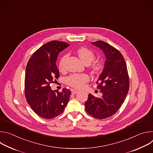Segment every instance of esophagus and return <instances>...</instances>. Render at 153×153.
Returning <instances> with one entry per match:
<instances>
[{
	"label": "esophagus",
	"instance_id": "34e87169",
	"mask_svg": "<svg viewBox=\"0 0 153 153\" xmlns=\"http://www.w3.org/2000/svg\"><path fill=\"white\" fill-rule=\"evenodd\" d=\"M71 93H72V94H77L78 92H79V91L78 90H74V89H71Z\"/></svg>",
	"mask_w": 153,
	"mask_h": 153
}]
</instances>
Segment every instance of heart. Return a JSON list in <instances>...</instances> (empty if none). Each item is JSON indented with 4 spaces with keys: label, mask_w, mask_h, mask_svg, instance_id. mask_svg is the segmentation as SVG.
<instances>
[{
    "label": "heart",
    "mask_w": 153,
    "mask_h": 153,
    "mask_svg": "<svg viewBox=\"0 0 153 153\" xmlns=\"http://www.w3.org/2000/svg\"><path fill=\"white\" fill-rule=\"evenodd\" d=\"M77 53L80 60L85 64H90L95 59L94 53L90 50L85 47H80L77 50ZM68 57L67 54L62 56L59 62L58 68L60 71L65 70V63ZM91 69L94 73H98L101 69V65L98 62H94ZM90 80V77L86 74H73L66 79V83L74 88L80 89L85 86L86 83Z\"/></svg>",
    "instance_id": "b5f03b06"
}]
</instances>
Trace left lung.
I'll use <instances>...</instances> for the list:
<instances>
[{
    "label": "left lung",
    "instance_id": "obj_1",
    "mask_svg": "<svg viewBox=\"0 0 153 153\" xmlns=\"http://www.w3.org/2000/svg\"><path fill=\"white\" fill-rule=\"evenodd\" d=\"M91 43L100 48L106 57L104 68L96 82L102 96L98 98L89 94L85 107L90 115L103 119L114 114L123 103L129 90V76L126 62L119 50L101 40Z\"/></svg>",
    "mask_w": 153,
    "mask_h": 153
}]
</instances>
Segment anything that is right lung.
<instances>
[{
    "instance_id": "right-lung-1",
    "label": "right lung",
    "mask_w": 153,
    "mask_h": 153,
    "mask_svg": "<svg viewBox=\"0 0 153 153\" xmlns=\"http://www.w3.org/2000/svg\"><path fill=\"white\" fill-rule=\"evenodd\" d=\"M70 45L53 40L36 51L30 59L25 71V95L32 110L39 116L53 119L60 115L67 106L71 92L64 88L62 92L51 89L50 83L58 79L56 60L59 52Z\"/></svg>"
}]
</instances>
